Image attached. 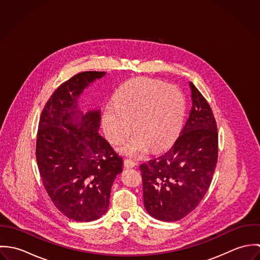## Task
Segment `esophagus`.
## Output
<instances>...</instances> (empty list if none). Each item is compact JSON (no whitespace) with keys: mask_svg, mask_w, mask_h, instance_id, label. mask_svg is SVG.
I'll return each mask as SVG.
<instances>
[{"mask_svg":"<svg viewBox=\"0 0 260 260\" xmlns=\"http://www.w3.org/2000/svg\"><path fill=\"white\" fill-rule=\"evenodd\" d=\"M136 165H137V163H136L135 161L131 160V159H125V160H124V167L127 168V169L133 168V167H135Z\"/></svg>","mask_w":260,"mask_h":260,"instance_id":"34e87169","label":"esophagus"}]
</instances>
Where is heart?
I'll return each mask as SVG.
<instances>
[{
    "mask_svg": "<svg viewBox=\"0 0 260 260\" xmlns=\"http://www.w3.org/2000/svg\"><path fill=\"white\" fill-rule=\"evenodd\" d=\"M185 111V98L179 88L149 78H139L123 85L116 93L113 106L105 108L102 125L112 144L129 137L119 151L139 157L150 147L159 151L169 146L179 134Z\"/></svg>",
    "mask_w": 260,
    "mask_h": 260,
    "instance_id": "1",
    "label": "heart"
}]
</instances>
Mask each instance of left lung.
<instances>
[{
  "instance_id": "left-lung-1",
  "label": "left lung",
  "mask_w": 260,
  "mask_h": 260,
  "mask_svg": "<svg viewBox=\"0 0 260 260\" xmlns=\"http://www.w3.org/2000/svg\"><path fill=\"white\" fill-rule=\"evenodd\" d=\"M192 107L173 146L140 165L143 200L149 214L177 221L193 211L207 192L218 157V133L212 110L190 82Z\"/></svg>"
}]
</instances>
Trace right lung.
<instances>
[{"instance_id": "1", "label": "right lung", "mask_w": 260, "mask_h": 260, "mask_svg": "<svg viewBox=\"0 0 260 260\" xmlns=\"http://www.w3.org/2000/svg\"><path fill=\"white\" fill-rule=\"evenodd\" d=\"M106 72L87 71L60 85L39 121L36 158L54 205L68 218L89 222L109 207L111 187L123 160L98 133L101 112L79 108L83 91Z\"/></svg>"}]
</instances>
